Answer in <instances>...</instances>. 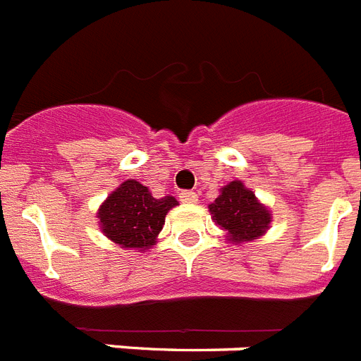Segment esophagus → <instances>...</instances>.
I'll use <instances>...</instances> for the list:
<instances>
[{
    "instance_id": "obj_1",
    "label": "esophagus",
    "mask_w": 361,
    "mask_h": 361,
    "mask_svg": "<svg viewBox=\"0 0 361 361\" xmlns=\"http://www.w3.org/2000/svg\"><path fill=\"white\" fill-rule=\"evenodd\" d=\"M178 199L183 202H188V204H193V202H197V193L190 192V190H183V192H178Z\"/></svg>"
}]
</instances>
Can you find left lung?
Returning a JSON list of instances; mask_svg holds the SVG:
<instances>
[{
    "label": "left lung",
    "mask_w": 361,
    "mask_h": 361,
    "mask_svg": "<svg viewBox=\"0 0 361 361\" xmlns=\"http://www.w3.org/2000/svg\"><path fill=\"white\" fill-rule=\"evenodd\" d=\"M208 208L217 227L227 232V238L234 243L258 240L269 228V210L241 180L223 186L219 197Z\"/></svg>",
    "instance_id": "8db88e82"
}]
</instances>
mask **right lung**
Listing matches in <instances>:
<instances>
[{
  "label": "right lung",
  "instance_id": "add662e5",
  "mask_svg": "<svg viewBox=\"0 0 361 361\" xmlns=\"http://www.w3.org/2000/svg\"><path fill=\"white\" fill-rule=\"evenodd\" d=\"M177 204L171 195L154 199L147 186L138 180H125L101 204L97 217L103 234L116 245L145 251L154 245L166 214Z\"/></svg>",
  "mask_w": 361,
  "mask_h": 361
}]
</instances>
